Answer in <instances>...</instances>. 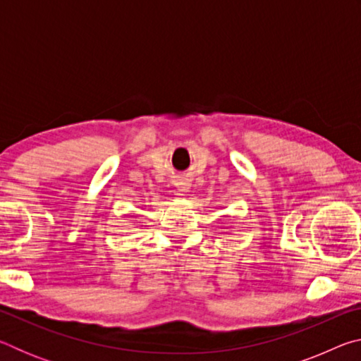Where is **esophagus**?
Segmentation results:
<instances>
[{"label": "esophagus", "instance_id": "1", "mask_svg": "<svg viewBox=\"0 0 361 361\" xmlns=\"http://www.w3.org/2000/svg\"><path fill=\"white\" fill-rule=\"evenodd\" d=\"M188 189H189V188H188V185H186V183H181V185L178 186V191H180V192H186V191H188Z\"/></svg>", "mask_w": 361, "mask_h": 361}]
</instances>
